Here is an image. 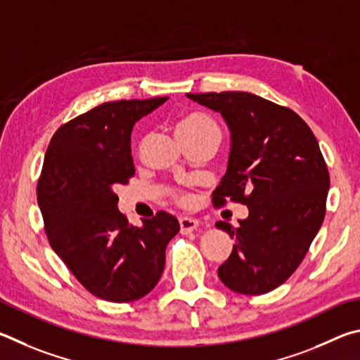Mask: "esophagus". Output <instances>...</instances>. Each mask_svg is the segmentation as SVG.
I'll return each mask as SVG.
<instances>
[{
    "mask_svg": "<svg viewBox=\"0 0 360 360\" xmlns=\"http://www.w3.org/2000/svg\"><path fill=\"white\" fill-rule=\"evenodd\" d=\"M199 221L194 218H180V232L181 234H190L191 231L198 229Z\"/></svg>",
    "mask_w": 360,
    "mask_h": 360,
    "instance_id": "obj_1",
    "label": "esophagus"
}]
</instances>
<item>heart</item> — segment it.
<instances>
[{
    "label": "heart",
    "instance_id": "1",
    "mask_svg": "<svg viewBox=\"0 0 360 360\" xmlns=\"http://www.w3.org/2000/svg\"><path fill=\"white\" fill-rule=\"evenodd\" d=\"M210 132H218V126L213 120L205 115L202 112H190L186 115L181 117L176 123V134L179 137H198L204 134H210ZM175 199L179 200L180 204H190L191 198L184 196V194H176Z\"/></svg>",
    "mask_w": 360,
    "mask_h": 360
}]
</instances>
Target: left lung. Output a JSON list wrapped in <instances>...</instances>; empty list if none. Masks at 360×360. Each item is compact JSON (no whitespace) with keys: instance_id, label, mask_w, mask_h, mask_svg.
<instances>
[{"instance_id":"obj_1","label":"left lung","mask_w":360,"mask_h":360,"mask_svg":"<svg viewBox=\"0 0 360 360\" xmlns=\"http://www.w3.org/2000/svg\"><path fill=\"white\" fill-rule=\"evenodd\" d=\"M219 112L231 132L226 174L213 204L248 207L238 228L218 221L236 238L218 276L232 291L259 295L283 285L300 266L326 215L329 170L316 137L294 110L253 93H188Z\"/></svg>"}]
</instances>
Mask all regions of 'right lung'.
<instances>
[{
	"label": "right lung",
	"mask_w": 360,
	"mask_h": 360,
	"mask_svg": "<svg viewBox=\"0 0 360 360\" xmlns=\"http://www.w3.org/2000/svg\"><path fill=\"white\" fill-rule=\"evenodd\" d=\"M164 98L104 103L55 132L37 181L46 234L80 285L109 302H132L160 281L166 247L180 231L158 212L132 226L118 210L115 188L134 175L131 132Z\"/></svg>",
	"instance_id": "add662e5"
}]
</instances>
